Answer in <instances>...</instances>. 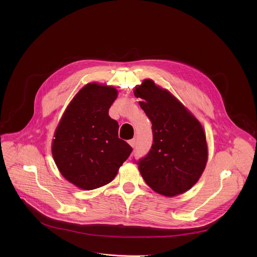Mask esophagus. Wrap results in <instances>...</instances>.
<instances>
[{"label":"esophagus","instance_id":"1","mask_svg":"<svg viewBox=\"0 0 257 257\" xmlns=\"http://www.w3.org/2000/svg\"><path fill=\"white\" fill-rule=\"evenodd\" d=\"M128 143L132 146V148H134L135 146V143H136V139L135 138H133V139H130L129 141H128Z\"/></svg>","mask_w":257,"mask_h":257}]
</instances>
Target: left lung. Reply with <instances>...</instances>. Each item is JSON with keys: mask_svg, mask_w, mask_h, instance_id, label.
Returning <instances> with one entry per match:
<instances>
[{"mask_svg": "<svg viewBox=\"0 0 257 257\" xmlns=\"http://www.w3.org/2000/svg\"><path fill=\"white\" fill-rule=\"evenodd\" d=\"M153 126L149 154L135 162L153 190L175 196L190 189L207 161L205 134L198 120L168 90L145 79L134 89Z\"/></svg>", "mask_w": 257, "mask_h": 257, "instance_id": "8db88e82", "label": "left lung"}]
</instances>
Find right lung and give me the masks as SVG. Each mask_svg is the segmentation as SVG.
Returning a JSON list of instances; mask_svg holds the SVG:
<instances>
[{
    "label": "right lung",
    "instance_id": "add662e5",
    "mask_svg": "<svg viewBox=\"0 0 257 257\" xmlns=\"http://www.w3.org/2000/svg\"><path fill=\"white\" fill-rule=\"evenodd\" d=\"M112 86L89 83L69 103L53 140L61 174L84 190L101 187L116 177L132 148L118 137L119 124L108 116L117 98Z\"/></svg>",
    "mask_w": 257,
    "mask_h": 257
}]
</instances>
